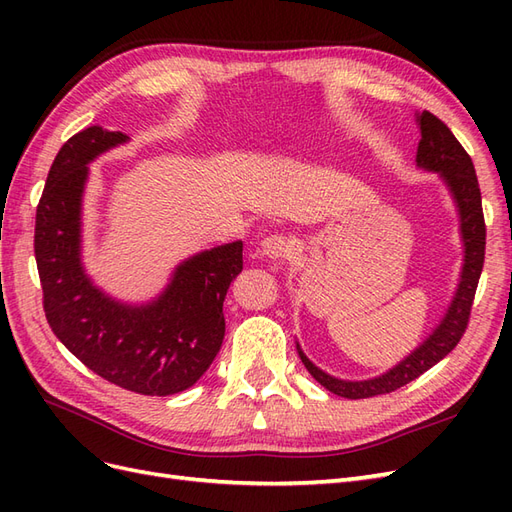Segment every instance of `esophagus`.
Wrapping results in <instances>:
<instances>
[{
	"mask_svg": "<svg viewBox=\"0 0 512 512\" xmlns=\"http://www.w3.org/2000/svg\"><path fill=\"white\" fill-rule=\"evenodd\" d=\"M292 252V245L284 235H269L260 241V254L271 260H284Z\"/></svg>",
	"mask_w": 512,
	"mask_h": 512,
	"instance_id": "1",
	"label": "esophagus"
}]
</instances>
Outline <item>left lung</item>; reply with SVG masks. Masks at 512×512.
Instances as JSON below:
<instances>
[{"instance_id":"1","label":"left lung","mask_w":512,"mask_h":512,"mask_svg":"<svg viewBox=\"0 0 512 512\" xmlns=\"http://www.w3.org/2000/svg\"><path fill=\"white\" fill-rule=\"evenodd\" d=\"M418 128H421V141L416 149V164L440 173L444 183L451 190L457 209H459V222H461V239L466 247V256H463V269L457 292L453 297L451 307L446 309V316L436 327L425 342L418 346L404 361L397 363L386 374L371 378V380H339L329 374H324L312 361L307 359L303 350L297 346L303 365L307 367L324 389L348 399H365L376 397L384 393H393L401 386L416 380L427 369L440 363L444 356L451 352L459 339L463 337L470 322V312L474 303L476 286L480 280V271H483L485 262V215H483V200H480V188L476 179V170L468 151L461 147L455 134L448 130L446 123L438 119L433 113L423 111L416 117Z\"/></svg>"}]
</instances>
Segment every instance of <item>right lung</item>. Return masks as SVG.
<instances>
[{
	"label": "right lung",
	"mask_w": 512,
	"mask_h": 512,
	"mask_svg": "<svg viewBox=\"0 0 512 512\" xmlns=\"http://www.w3.org/2000/svg\"><path fill=\"white\" fill-rule=\"evenodd\" d=\"M100 126L64 143L36 209L34 252L49 327L100 378L138 395H175L205 374L220 352L224 299L243 269V243L200 252L177 267L156 301L126 305L108 297L81 265V203L87 164L126 143Z\"/></svg>",
	"instance_id": "right-lung-1"
}]
</instances>
